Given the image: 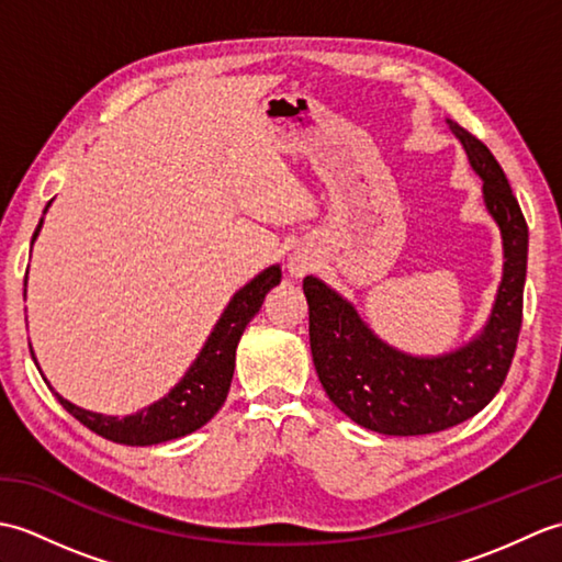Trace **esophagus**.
Listing matches in <instances>:
<instances>
[{
    "instance_id": "34e87169",
    "label": "esophagus",
    "mask_w": 562,
    "mask_h": 562,
    "mask_svg": "<svg viewBox=\"0 0 562 562\" xmlns=\"http://www.w3.org/2000/svg\"><path fill=\"white\" fill-rule=\"evenodd\" d=\"M308 270V262L306 260H302V258H294L292 260V274H296V278H300V274H304Z\"/></svg>"
}]
</instances>
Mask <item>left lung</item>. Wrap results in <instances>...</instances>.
Listing matches in <instances>:
<instances>
[{"mask_svg": "<svg viewBox=\"0 0 562 562\" xmlns=\"http://www.w3.org/2000/svg\"><path fill=\"white\" fill-rule=\"evenodd\" d=\"M449 127L483 178L485 205L505 244L503 284L483 336L451 355L417 360L381 342L355 308L321 280L306 278L302 284L321 386L350 420L379 435H432L469 420L503 389L517 352L527 280V220L493 151L459 123L449 121Z\"/></svg>", "mask_w": 562, "mask_h": 562, "instance_id": "left-lung-1", "label": "left lung"}]
</instances>
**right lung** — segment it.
Listing matches in <instances>:
<instances>
[{
	"instance_id": "add662e5",
	"label": "right lung",
	"mask_w": 562,
	"mask_h": 562,
	"mask_svg": "<svg viewBox=\"0 0 562 562\" xmlns=\"http://www.w3.org/2000/svg\"><path fill=\"white\" fill-rule=\"evenodd\" d=\"M38 229H35L33 238L38 236ZM280 268L272 266L266 272H260L258 278L250 280L244 290H238L229 306L224 308V314L217 321V326H214L205 348H202L195 364L188 369L181 384L169 396L149 405L142 413L117 420V417L81 411L55 393L57 401L63 403V408L71 417H77L81 425H87L91 432L117 441V445L149 447L195 432V429L212 420L214 413L226 401L236 364V345L241 340V333L246 330L248 321L260 312L266 294L280 284Z\"/></svg>"
}]
</instances>
